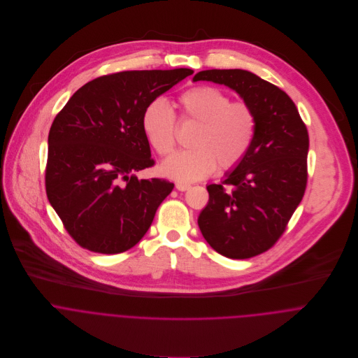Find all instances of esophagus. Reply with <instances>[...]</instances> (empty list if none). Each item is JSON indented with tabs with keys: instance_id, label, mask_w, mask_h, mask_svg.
I'll list each match as a JSON object with an SVG mask.
<instances>
[{
	"instance_id": "1",
	"label": "esophagus",
	"mask_w": 358,
	"mask_h": 358,
	"mask_svg": "<svg viewBox=\"0 0 358 358\" xmlns=\"http://www.w3.org/2000/svg\"><path fill=\"white\" fill-rule=\"evenodd\" d=\"M176 189L179 192H186V190L190 189V185H187V183H176Z\"/></svg>"
}]
</instances>
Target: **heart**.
I'll list each match as a JSON object with an SVG mask.
<instances>
[{"instance_id": "b5f03b06", "label": "heart", "mask_w": 358, "mask_h": 358, "mask_svg": "<svg viewBox=\"0 0 358 358\" xmlns=\"http://www.w3.org/2000/svg\"><path fill=\"white\" fill-rule=\"evenodd\" d=\"M178 104L182 121L197 122L192 149L171 155L161 166L165 176L179 182H196L216 168L230 171L238 166L252 149L257 129L255 108L245 101H231L222 90L197 85L183 91ZM145 136L155 153L165 157L176 145L178 120L162 98L149 103L142 114Z\"/></svg>"}]
</instances>
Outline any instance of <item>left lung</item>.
<instances>
[{
    "label": "left lung",
    "instance_id": "1",
    "mask_svg": "<svg viewBox=\"0 0 358 358\" xmlns=\"http://www.w3.org/2000/svg\"><path fill=\"white\" fill-rule=\"evenodd\" d=\"M193 80L224 84L255 108L252 149L220 185L206 187L209 201L199 216V226L220 255H260L280 240L305 196L306 125L282 90L251 71L204 70Z\"/></svg>",
    "mask_w": 358,
    "mask_h": 358
}]
</instances>
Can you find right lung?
Returning a JSON list of instances; mask_svg holds the SVG:
<instances>
[{
  "label": "right lung",
  "mask_w": 358,
  "mask_h": 358,
  "mask_svg": "<svg viewBox=\"0 0 358 358\" xmlns=\"http://www.w3.org/2000/svg\"><path fill=\"white\" fill-rule=\"evenodd\" d=\"M193 73L173 69L102 76L81 87L56 114L48 135L45 190L80 247L121 254L152 226L173 183L134 175L154 165L142 114Z\"/></svg>",
  "instance_id": "right-lung-1"
}]
</instances>
